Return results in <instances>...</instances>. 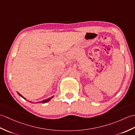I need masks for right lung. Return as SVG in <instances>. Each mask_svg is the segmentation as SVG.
<instances>
[{"label":"right lung","instance_id":"obj_1","mask_svg":"<svg viewBox=\"0 0 135 135\" xmlns=\"http://www.w3.org/2000/svg\"><path fill=\"white\" fill-rule=\"evenodd\" d=\"M17 93L18 94H19V95L20 96H21V97H22V98H23V99H26V98H25V97H23L22 95L21 94H20L18 92H17ZM53 97L54 96H52V97H50V98H48V99H44V100H43L42 101H41V102H32V101H29V102H32V103H46V102H49L50 100H51L52 98H53Z\"/></svg>","mask_w":135,"mask_h":135}]
</instances>
